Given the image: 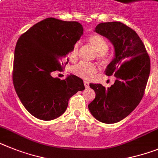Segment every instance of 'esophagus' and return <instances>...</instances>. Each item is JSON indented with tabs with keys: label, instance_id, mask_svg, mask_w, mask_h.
Returning a JSON list of instances; mask_svg holds the SVG:
<instances>
[{
	"label": "esophagus",
	"instance_id": "34e87169",
	"mask_svg": "<svg viewBox=\"0 0 158 158\" xmlns=\"http://www.w3.org/2000/svg\"><path fill=\"white\" fill-rule=\"evenodd\" d=\"M84 85L86 89H88L89 87V82L87 81H84Z\"/></svg>",
	"mask_w": 158,
	"mask_h": 158
}]
</instances>
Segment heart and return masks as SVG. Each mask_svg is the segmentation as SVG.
<instances>
[{"mask_svg":"<svg viewBox=\"0 0 158 158\" xmlns=\"http://www.w3.org/2000/svg\"><path fill=\"white\" fill-rule=\"evenodd\" d=\"M89 41L94 48V50L97 52L96 56L98 60L102 62H106L110 60V56L107 52L109 49V44L107 40L102 36L98 34L92 35L89 37ZM78 51H79V43L77 42L73 45L68 54L69 59L71 61H75L77 59ZM97 70H98L97 66L92 63L80 62L72 67L73 73L85 79L92 77L96 73Z\"/></svg>","mask_w":158,"mask_h":158,"instance_id":"obj_1","label":"heart"}]
</instances>
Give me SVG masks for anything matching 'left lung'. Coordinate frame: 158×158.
<instances>
[{
    "instance_id": "obj_1",
    "label": "left lung",
    "mask_w": 158,
    "mask_h": 158,
    "mask_svg": "<svg viewBox=\"0 0 158 158\" xmlns=\"http://www.w3.org/2000/svg\"><path fill=\"white\" fill-rule=\"evenodd\" d=\"M95 32L114 44L115 57L106 74L114 75L116 80L108 89L101 84H89L96 97L88 107L101 122L116 123L133 112L143 98L150 73V58L139 36L123 23H101Z\"/></svg>"
}]
</instances>
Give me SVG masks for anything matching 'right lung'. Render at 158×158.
Returning <instances> with one entry per match:
<instances>
[{
	"mask_svg": "<svg viewBox=\"0 0 158 158\" xmlns=\"http://www.w3.org/2000/svg\"><path fill=\"white\" fill-rule=\"evenodd\" d=\"M83 34L77 21L48 17L21 35L14 52L13 81L19 99L33 117L50 121L64 113L69 98L85 89L83 80L52 77L68 62L63 58ZM67 60H69L67 59Z\"/></svg>",
	"mask_w": 158,
	"mask_h": 158,
	"instance_id": "obj_1",
	"label": "right lung"
}]
</instances>
